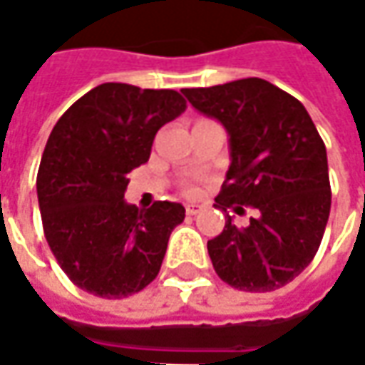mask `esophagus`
<instances>
[{
  "label": "esophagus",
  "mask_w": 365,
  "mask_h": 365,
  "mask_svg": "<svg viewBox=\"0 0 365 365\" xmlns=\"http://www.w3.org/2000/svg\"><path fill=\"white\" fill-rule=\"evenodd\" d=\"M185 212H187V216H195V214L202 212V206H197V204H187V206H185Z\"/></svg>",
  "instance_id": "34e87169"
}]
</instances>
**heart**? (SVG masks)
<instances>
[{
  "mask_svg": "<svg viewBox=\"0 0 365 365\" xmlns=\"http://www.w3.org/2000/svg\"><path fill=\"white\" fill-rule=\"evenodd\" d=\"M190 192H192V190H190Z\"/></svg>",
  "mask_w": 365,
  "mask_h": 365,
  "instance_id": "b5f03b06",
  "label": "heart"
}]
</instances>
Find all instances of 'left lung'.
Segmentation results:
<instances>
[{
    "label": "left lung",
    "mask_w": 365,
    "mask_h": 365,
    "mask_svg": "<svg viewBox=\"0 0 365 365\" xmlns=\"http://www.w3.org/2000/svg\"><path fill=\"white\" fill-rule=\"evenodd\" d=\"M192 107L228 133L230 168L216 207H257L246 228L232 216L207 240L224 283L248 293L277 291L313 260L331 210L325 143L295 96L262 78L183 88Z\"/></svg>",
    "instance_id": "8db88e82"
}]
</instances>
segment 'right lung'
<instances>
[{
  "mask_svg": "<svg viewBox=\"0 0 365 365\" xmlns=\"http://www.w3.org/2000/svg\"><path fill=\"white\" fill-rule=\"evenodd\" d=\"M183 110L175 91L105 82L54 125L36 180L38 204L50 250L82 291L123 299L158 277L185 207L127 204V173L143 165L155 133Z\"/></svg>",
  "mask_w": 365,
  "mask_h": 365,
  "instance_id": "right-lung-1",
  "label": "right lung"
}]
</instances>
